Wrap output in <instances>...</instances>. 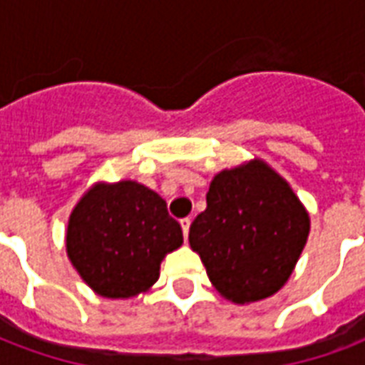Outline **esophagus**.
<instances>
[{
    "label": "esophagus",
    "mask_w": 365,
    "mask_h": 365,
    "mask_svg": "<svg viewBox=\"0 0 365 365\" xmlns=\"http://www.w3.org/2000/svg\"><path fill=\"white\" fill-rule=\"evenodd\" d=\"M180 225H182L183 237H185V240H187V235H190V227H191V219L190 217H187V219H182V221H180Z\"/></svg>",
    "instance_id": "34e87169"
}]
</instances>
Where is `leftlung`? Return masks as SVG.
Segmentation results:
<instances>
[{
  "instance_id": "1",
  "label": "left lung",
  "mask_w": 365,
  "mask_h": 365,
  "mask_svg": "<svg viewBox=\"0 0 365 365\" xmlns=\"http://www.w3.org/2000/svg\"><path fill=\"white\" fill-rule=\"evenodd\" d=\"M311 219L291 185L254 158L215 174L190 246L213 287L237 305L275 295L303 252Z\"/></svg>"
}]
</instances>
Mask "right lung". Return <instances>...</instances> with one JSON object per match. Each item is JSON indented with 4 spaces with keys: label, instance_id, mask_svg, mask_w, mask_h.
Wrapping results in <instances>:
<instances>
[{
    "label": "right lung",
    "instance_id": "add662e5",
    "mask_svg": "<svg viewBox=\"0 0 365 365\" xmlns=\"http://www.w3.org/2000/svg\"><path fill=\"white\" fill-rule=\"evenodd\" d=\"M182 245V227L166 201L133 180L93 183L68 219V260L107 299L146 293L158 282L162 260Z\"/></svg>",
    "mask_w": 365,
    "mask_h": 365
}]
</instances>
